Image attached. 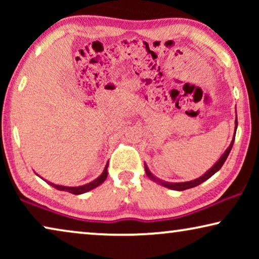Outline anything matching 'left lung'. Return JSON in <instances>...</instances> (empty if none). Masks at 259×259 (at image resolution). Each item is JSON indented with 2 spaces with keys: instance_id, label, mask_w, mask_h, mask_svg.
I'll list each match as a JSON object with an SVG mask.
<instances>
[{
  "instance_id": "8db88e82",
  "label": "left lung",
  "mask_w": 259,
  "mask_h": 259,
  "mask_svg": "<svg viewBox=\"0 0 259 259\" xmlns=\"http://www.w3.org/2000/svg\"><path fill=\"white\" fill-rule=\"evenodd\" d=\"M236 114H237V113H236ZM237 126H238V122H237V115H236L235 132L237 131ZM235 137H236V134H235V136H233V139L231 141V144H230V146L226 148V151L224 152V153H223L222 157L219 158V160L215 162V164L212 166V167L208 169V171L205 172L203 176L199 177V178L194 179V180H191V182H184V183H168V182H165V180H161V179L157 178V177H155L153 173H152L150 169H148L146 164H145V171H146V175H147V177L151 180H153V182L160 184V185H162V186L167 187V189L176 190V191H184V190H187V189H192V187H196L198 185H200V184L204 183L205 180H207L208 178H211V177L213 176L215 172H218L219 169L222 168L223 164H224L225 160H226V158H228V155L230 154V152H231V148L233 146V141H235Z\"/></svg>"
}]
</instances>
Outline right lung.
Returning a JSON list of instances; mask_svg holds the SVG:
<instances>
[{
    "label": "right lung",
    "mask_w": 259,
    "mask_h": 259,
    "mask_svg": "<svg viewBox=\"0 0 259 259\" xmlns=\"http://www.w3.org/2000/svg\"><path fill=\"white\" fill-rule=\"evenodd\" d=\"M107 167H108V164H106L104 171H102L101 175L99 176L97 179H94L93 182L84 184V185H81V186H63V185H56V184H54V183L47 182V180H46V182H47L51 186L54 187V189L59 190V191H65V192H69V193H73V194H82V193L88 192V191L95 189V187L101 185V184L105 182L106 178H107ZM42 179H44V178H42Z\"/></svg>",
    "instance_id": "obj_1"
}]
</instances>
